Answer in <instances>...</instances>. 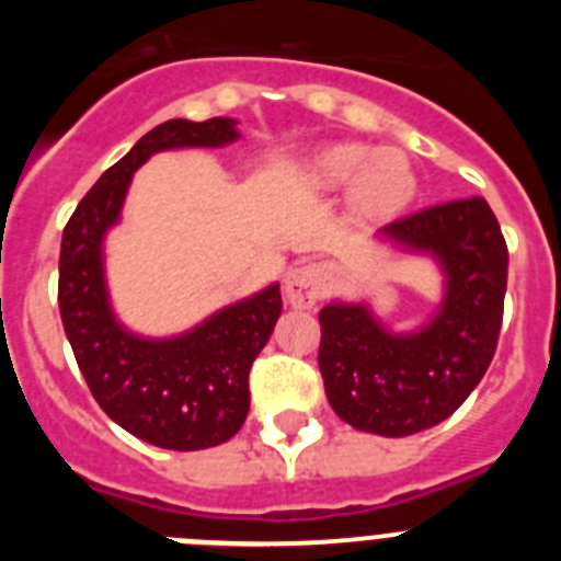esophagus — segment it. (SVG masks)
<instances>
[{"label": "esophagus", "mask_w": 561, "mask_h": 561, "mask_svg": "<svg viewBox=\"0 0 561 561\" xmlns=\"http://www.w3.org/2000/svg\"><path fill=\"white\" fill-rule=\"evenodd\" d=\"M329 270L323 264L306 261V264L295 266L286 277V297L295 309H311V306L325 295L329 289Z\"/></svg>", "instance_id": "esophagus-1"}]
</instances>
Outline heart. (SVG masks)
<instances>
[{
  "label": "heart",
  "mask_w": 561,
  "mask_h": 561,
  "mask_svg": "<svg viewBox=\"0 0 561 561\" xmlns=\"http://www.w3.org/2000/svg\"><path fill=\"white\" fill-rule=\"evenodd\" d=\"M320 187H348L351 202L365 216H390L415 196V171L408 153L396 148L370 151L362 142H336L314 157Z\"/></svg>",
  "instance_id": "heart-1"
}]
</instances>
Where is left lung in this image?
<instances>
[{
  "label": "left lung",
  "mask_w": 561,
  "mask_h": 561,
  "mask_svg": "<svg viewBox=\"0 0 561 561\" xmlns=\"http://www.w3.org/2000/svg\"><path fill=\"white\" fill-rule=\"evenodd\" d=\"M385 236L438 255L447 297L415 334L381 329L365 306L320 311V374L351 427L404 438L455 413L492 365L503 325L508 247L483 196L401 216Z\"/></svg>",
  "instance_id": "left-lung-1"
}]
</instances>
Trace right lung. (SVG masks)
I'll return each instance as SVG.
<instances>
[{"mask_svg": "<svg viewBox=\"0 0 561 561\" xmlns=\"http://www.w3.org/2000/svg\"><path fill=\"white\" fill-rule=\"evenodd\" d=\"M236 121H168L114 162L69 216L58 257V309L78 368L103 413L153 447H219L250 413V368L280 317V286L213 314L176 340H140L117 325L103 284L101 241L131 173L157 151L225 146Z\"/></svg>", "mask_w": 561, "mask_h": 561, "instance_id": "1", "label": "right lung"}]
</instances>
